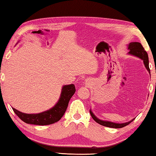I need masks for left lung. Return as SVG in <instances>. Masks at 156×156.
<instances>
[{
    "mask_svg": "<svg viewBox=\"0 0 156 156\" xmlns=\"http://www.w3.org/2000/svg\"><path fill=\"white\" fill-rule=\"evenodd\" d=\"M128 49L129 50V55H134L136 56V57L139 58L140 59L143 60L144 64L145 65L146 68L147 69L148 73H149V74H151L149 65H148L149 62H148V54L146 53V51L144 50V48H143V46H142V45L139 42H132L128 45ZM90 114H91V115L92 117V118L94 119V120L96 121L97 123L100 124L101 125L105 126V127H111V128L124 127H125V126L128 125L129 124H130L134 119H133L131 121L127 122H125V123H121V124L114 123V122H112L104 121V120H101V119H99L98 117H96L94 115V114L92 112L91 110H90Z\"/></svg>",
    "mask_w": 156,
    "mask_h": 156,
    "instance_id": "8db88e82",
    "label": "left lung"
}]
</instances>
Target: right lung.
Instances as JSON below:
<instances>
[{
    "label": "right lung",
    "instance_id": "right-lung-1",
    "mask_svg": "<svg viewBox=\"0 0 156 156\" xmlns=\"http://www.w3.org/2000/svg\"><path fill=\"white\" fill-rule=\"evenodd\" d=\"M74 84L65 85L62 88L61 94L56 105L48 110L38 114H27L12 108L15 113L27 124L37 125H48L57 122L62 118L66 111L69 101L75 93Z\"/></svg>",
    "mask_w": 156,
    "mask_h": 156
}]
</instances>
